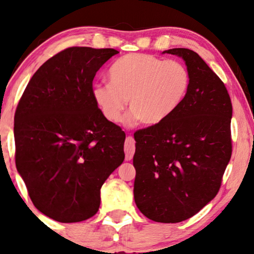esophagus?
I'll return each mask as SVG.
<instances>
[{"label": "esophagus", "instance_id": "esophagus-1", "mask_svg": "<svg viewBox=\"0 0 254 254\" xmlns=\"http://www.w3.org/2000/svg\"><path fill=\"white\" fill-rule=\"evenodd\" d=\"M134 149H135V141L133 137H127L126 140V145H124V151H126V160L130 161L132 160L134 154Z\"/></svg>", "mask_w": 254, "mask_h": 254}]
</instances>
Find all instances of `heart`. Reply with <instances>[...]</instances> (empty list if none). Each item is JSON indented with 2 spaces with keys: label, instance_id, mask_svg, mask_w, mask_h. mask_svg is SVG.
Here are the masks:
<instances>
[{
  "label": "heart",
  "instance_id": "1",
  "mask_svg": "<svg viewBox=\"0 0 254 254\" xmlns=\"http://www.w3.org/2000/svg\"><path fill=\"white\" fill-rule=\"evenodd\" d=\"M108 77L109 83L92 86V98L112 122L121 119L128 100L131 112L123 119L127 126L163 122L183 103L190 84L184 64L143 54L121 57L109 68Z\"/></svg>",
  "mask_w": 254,
  "mask_h": 254
}]
</instances>
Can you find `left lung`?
Wrapping results in <instances>:
<instances>
[{
  "mask_svg": "<svg viewBox=\"0 0 254 254\" xmlns=\"http://www.w3.org/2000/svg\"><path fill=\"white\" fill-rule=\"evenodd\" d=\"M163 54L184 59L190 84L177 111L134 133V202L150 220H187L218 194L232 156L233 106L224 82L192 50Z\"/></svg>",
  "mask_w": 254,
  "mask_h": 254,
  "instance_id": "left-lung-1",
  "label": "left lung"
}]
</instances>
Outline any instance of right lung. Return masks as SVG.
<instances>
[{
    "mask_svg": "<svg viewBox=\"0 0 254 254\" xmlns=\"http://www.w3.org/2000/svg\"><path fill=\"white\" fill-rule=\"evenodd\" d=\"M115 49L68 48L30 78L14 114L16 166L35 207L59 222L97 213L100 188L124 161L126 133L92 98Z\"/></svg>",
    "mask_w": 254,
    "mask_h": 254,
    "instance_id": "add662e5",
    "label": "right lung"
}]
</instances>
